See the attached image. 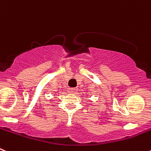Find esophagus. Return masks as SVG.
I'll list each match as a JSON object with an SVG mask.
<instances>
[{"label": "esophagus", "mask_w": 151, "mask_h": 151, "mask_svg": "<svg viewBox=\"0 0 151 151\" xmlns=\"http://www.w3.org/2000/svg\"><path fill=\"white\" fill-rule=\"evenodd\" d=\"M77 90H78V89L75 88H68V92L70 93V94H74V93H76Z\"/></svg>", "instance_id": "34e87169"}]
</instances>
